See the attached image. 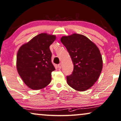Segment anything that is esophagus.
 I'll return each instance as SVG.
<instances>
[{
  "label": "esophagus",
  "instance_id": "1",
  "mask_svg": "<svg viewBox=\"0 0 121 121\" xmlns=\"http://www.w3.org/2000/svg\"><path fill=\"white\" fill-rule=\"evenodd\" d=\"M59 67L60 68V69H61V67H62V63H60V64H59Z\"/></svg>",
  "mask_w": 121,
  "mask_h": 121
}]
</instances>
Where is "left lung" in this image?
I'll return each mask as SVG.
<instances>
[{
  "instance_id": "8db88e82",
  "label": "left lung",
  "mask_w": 121,
  "mask_h": 121,
  "mask_svg": "<svg viewBox=\"0 0 121 121\" xmlns=\"http://www.w3.org/2000/svg\"><path fill=\"white\" fill-rule=\"evenodd\" d=\"M60 40L74 65L72 73L67 76V84L76 91H86L97 81L103 69L99 49L89 38L79 34L62 36Z\"/></svg>"
}]
</instances>
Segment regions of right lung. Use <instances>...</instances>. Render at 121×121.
<instances>
[{
    "instance_id": "obj_1",
    "label": "right lung",
    "mask_w": 121,
    "mask_h": 121,
    "mask_svg": "<svg viewBox=\"0 0 121 121\" xmlns=\"http://www.w3.org/2000/svg\"><path fill=\"white\" fill-rule=\"evenodd\" d=\"M55 39V35L42 33L18 49L17 70L23 82L30 89H43L50 83L52 72L55 69L52 62L49 47Z\"/></svg>"
}]
</instances>
